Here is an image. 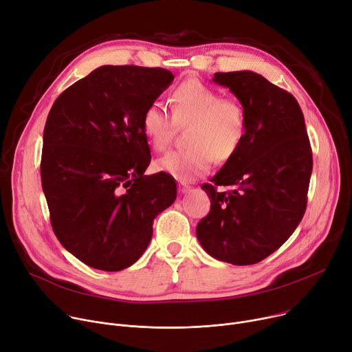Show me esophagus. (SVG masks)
Wrapping results in <instances>:
<instances>
[{"label": "esophagus", "mask_w": 352, "mask_h": 352, "mask_svg": "<svg viewBox=\"0 0 352 352\" xmlns=\"http://www.w3.org/2000/svg\"><path fill=\"white\" fill-rule=\"evenodd\" d=\"M190 190H191V186L188 184H184V182L178 184V192L179 194H186Z\"/></svg>", "instance_id": "34e87169"}]
</instances>
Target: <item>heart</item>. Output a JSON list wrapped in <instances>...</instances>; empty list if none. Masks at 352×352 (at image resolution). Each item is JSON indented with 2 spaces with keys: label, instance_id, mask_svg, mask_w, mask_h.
<instances>
[{
  "label": "heart",
  "instance_id": "heart-1",
  "mask_svg": "<svg viewBox=\"0 0 352 352\" xmlns=\"http://www.w3.org/2000/svg\"><path fill=\"white\" fill-rule=\"evenodd\" d=\"M173 117L160 102L150 103L142 129L155 151L166 150L177 129H188L185 151L168 153L155 161V170L179 181L206 175L214 164L226 162L239 151L248 129L245 107L198 79H186L171 95Z\"/></svg>",
  "mask_w": 352,
  "mask_h": 352
}]
</instances>
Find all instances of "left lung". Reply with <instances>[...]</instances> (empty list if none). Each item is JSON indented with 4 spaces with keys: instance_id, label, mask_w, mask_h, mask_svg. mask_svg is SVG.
Segmentation results:
<instances>
[{
    "instance_id": "obj_1",
    "label": "left lung",
    "mask_w": 352,
    "mask_h": 352,
    "mask_svg": "<svg viewBox=\"0 0 352 352\" xmlns=\"http://www.w3.org/2000/svg\"><path fill=\"white\" fill-rule=\"evenodd\" d=\"M245 107L243 143L204 184L209 214L197 238L215 259L236 266L259 263L298 226L307 205L313 155L302 111L289 91L252 70L215 74ZM229 192L216 191V185Z\"/></svg>"
}]
</instances>
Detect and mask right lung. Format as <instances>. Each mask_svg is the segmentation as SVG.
<instances>
[{
	"mask_svg": "<svg viewBox=\"0 0 352 352\" xmlns=\"http://www.w3.org/2000/svg\"><path fill=\"white\" fill-rule=\"evenodd\" d=\"M174 80L167 69L106 65L67 87L43 130L42 190L62 246L85 265L119 272L147 249L153 222L177 198L151 161L146 107Z\"/></svg>",
	"mask_w": 352,
	"mask_h": 352,
	"instance_id": "right-lung-1",
	"label": "right lung"
}]
</instances>
